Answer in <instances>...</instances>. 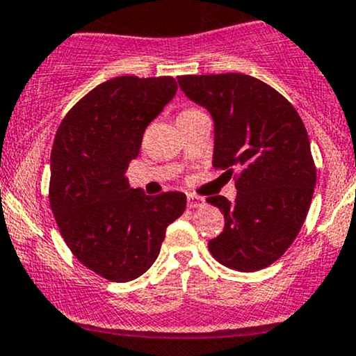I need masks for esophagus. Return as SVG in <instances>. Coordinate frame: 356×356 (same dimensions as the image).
Segmentation results:
<instances>
[{
	"label": "esophagus",
	"instance_id": "esophagus-1",
	"mask_svg": "<svg viewBox=\"0 0 356 356\" xmlns=\"http://www.w3.org/2000/svg\"><path fill=\"white\" fill-rule=\"evenodd\" d=\"M204 204V200L203 198H198V196H188V208H200V207H203Z\"/></svg>",
	"mask_w": 356,
	"mask_h": 356
}]
</instances>
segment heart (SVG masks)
Returning a JSON list of instances; mask_svg holds the SVG:
<instances>
[{
	"instance_id": "obj_1",
	"label": "heart",
	"mask_w": 356,
	"mask_h": 356,
	"mask_svg": "<svg viewBox=\"0 0 356 356\" xmlns=\"http://www.w3.org/2000/svg\"><path fill=\"white\" fill-rule=\"evenodd\" d=\"M189 110H193V108H188V110H184V111H189ZM184 111H181V113H184Z\"/></svg>"
}]
</instances>
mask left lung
Instances as JSON below:
<instances>
[{
    "label": "left lung",
    "instance_id": "obj_1",
    "mask_svg": "<svg viewBox=\"0 0 356 356\" xmlns=\"http://www.w3.org/2000/svg\"><path fill=\"white\" fill-rule=\"evenodd\" d=\"M182 91L215 122L213 167L234 175L236 201L210 196L225 227L208 243L218 264L257 272L277 261L307 218L317 167L288 99L246 74L181 75Z\"/></svg>",
    "mask_w": 356,
    "mask_h": 356
}]
</instances>
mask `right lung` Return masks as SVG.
<instances>
[{
    "label": "right lung",
    "instance_id": "1",
    "mask_svg": "<svg viewBox=\"0 0 356 356\" xmlns=\"http://www.w3.org/2000/svg\"><path fill=\"white\" fill-rule=\"evenodd\" d=\"M175 91L167 75L110 79L79 99L56 131L49 204L74 257L106 281L145 274L186 210L182 193L146 196L125 179L146 127Z\"/></svg>",
    "mask_w": 356,
    "mask_h": 356
}]
</instances>
